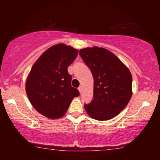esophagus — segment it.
<instances>
[{
	"label": "esophagus",
	"instance_id": "esophagus-1",
	"mask_svg": "<svg viewBox=\"0 0 160 160\" xmlns=\"http://www.w3.org/2000/svg\"><path fill=\"white\" fill-rule=\"evenodd\" d=\"M78 90H79V92H80V94H82V87H81V86H80L79 88H78Z\"/></svg>",
	"mask_w": 160,
	"mask_h": 160
}]
</instances>
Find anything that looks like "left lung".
<instances>
[{
  "label": "left lung",
  "instance_id": "8db88e82",
  "mask_svg": "<svg viewBox=\"0 0 160 160\" xmlns=\"http://www.w3.org/2000/svg\"><path fill=\"white\" fill-rule=\"evenodd\" d=\"M80 56L94 78L93 99L84 105L87 113L98 121L115 117L131 98V72L114 54L105 48H82Z\"/></svg>",
  "mask_w": 160,
  "mask_h": 160
}]
</instances>
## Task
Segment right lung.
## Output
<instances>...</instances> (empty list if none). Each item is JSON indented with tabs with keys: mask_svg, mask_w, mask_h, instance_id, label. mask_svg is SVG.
Here are the masks:
<instances>
[{
	"mask_svg": "<svg viewBox=\"0 0 160 160\" xmlns=\"http://www.w3.org/2000/svg\"><path fill=\"white\" fill-rule=\"evenodd\" d=\"M77 49L58 44L48 48L32 66L26 82V92L38 112L49 118L63 116L72 99L80 95L71 86L68 67L78 56Z\"/></svg>",
	"mask_w": 160,
	"mask_h": 160,
	"instance_id": "obj_1",
	"label": "right lung"
}]
</instances>
